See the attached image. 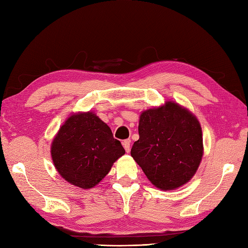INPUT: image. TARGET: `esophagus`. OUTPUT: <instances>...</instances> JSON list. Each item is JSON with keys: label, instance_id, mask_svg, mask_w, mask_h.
Returning a JSON list of instances; mask_svg holds the SVG:
<instances>
[{"label": "esophagus", "instance_id": "obj_1", "mask_svg": "<svg viewBox=\"0 0 248 248\" xmlns=\"http://www.w3.org/2000/svg\"><path fill=\"white\" fill-rule=\"evenodd\" d=\"M123 146H124V148L126 150V153H129L130 152V140H129V139H128V140H125L123 142Z\"/></svg>", "mask_w": 248, "mask_h": 248}]
</instances>
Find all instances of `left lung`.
<instances>
[{"instance_id":"1","label":"left lung","mask_w":248,"mask_h":248,"mask_svg":"<svg viewBox=\"0 0 248 248\" xmlns=\"http://www.w3.org/2000/svg\"><path fill=\"white\" fill-rule=\"evenodd\" d=\"M139 136L131 156L158 188H178L196 173L203 155L202 130L197 118L185 108L167 102L144 111Z\"/></svg>"}]
</instances>
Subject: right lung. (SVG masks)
<instances>
[{"label":"right lung","instance_id":"obj_1","mask_svg":"<svg viewBox=\"0 0 248 248\" xmlns=\"http://www.w3.org/2000/svg\"><path fill=\"white\" fill-rule=\"evenodd\" d=\"M125 154L111 129L93 112L74 114L53 139L51 156L57 170L70 184L93 188Z\"/></svg>","mask_w":248,"mask_h":248}]
</instances>
